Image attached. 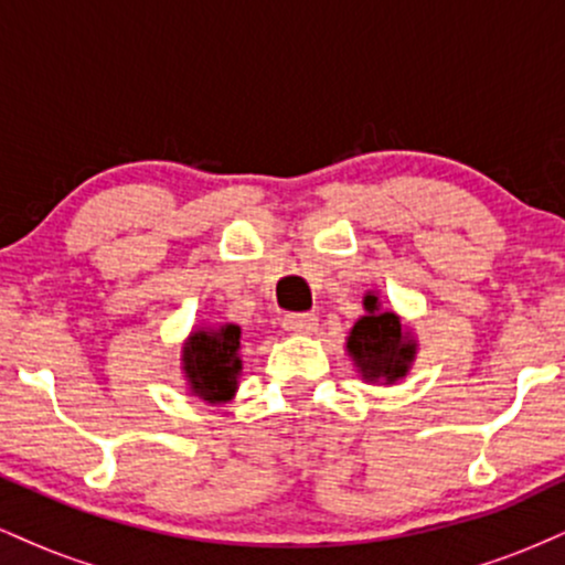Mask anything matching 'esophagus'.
I'll use <instances>...</instances> for the list:
<instances>
[{
	"instance_id": "esophagus-1",
	"label": "esophagus",
	"mask_w": 565,
	"mask_h": 565,
	"mask_svg": "<svg viewBox=\"0 0 565 565\" xmlns=\"http://www.w3.org/2000/svg\"><path fill=\"white\" fill-rule=\"evenodd\" d=\"M284 329L289 334H310L319 329V316L316 313H287L284 316Z\"/></svg>"
}]
</instances>
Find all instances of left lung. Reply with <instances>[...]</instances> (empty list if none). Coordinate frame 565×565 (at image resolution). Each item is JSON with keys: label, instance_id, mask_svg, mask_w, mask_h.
I'll return each mask as SVG.
<instances>
[{"label": "left lung", "instance_id": "8db88e82", "mask_svg": "<svg viewBox=\"0 0 565 565\" xmlns=\"http://www.w3.org/2000/svg\"><path fill=\"white\" fill-rule=\"evenodd\" d=\"M364 308L366 316H361L350 329L348 353L353 355L364 380L395 382L406 377L417 350L414 340H408L393 310H380L374 295L364 297Z\"/></svg>", "mask_w": 565, "mask_h": 565}]
</instances>
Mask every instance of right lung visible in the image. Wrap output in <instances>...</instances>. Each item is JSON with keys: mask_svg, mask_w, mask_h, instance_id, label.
Returning a JSON list of instances; mask_svg holds the SVG:
<instances>
[{"mask_svg": "<svg viewBox=\"0 0 565 565\" xmlns=\"http://www.w3.org/2000/svg\"><path fill=\"white\" fill-rule=\"evenodd\" d=\"M242 329L225 323L220 329H199L183 348V369L191 391L210 404L228 401L236 393L238 372H242Z\"/></svg>", "mask_w": 565, "mask_h": 565, "instance_id": "add662e5", "label": "right lung"}]
</instances>
